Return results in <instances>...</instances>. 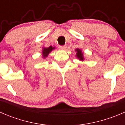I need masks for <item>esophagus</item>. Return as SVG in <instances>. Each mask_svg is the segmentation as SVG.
<instances>
[{"label": "esophagus", "instance_id": "esophagus-1", "mask_svg": "<svg viewBox=\"0 0 125 125\" xmlns=\"http://www.w3.org/2000/svg\"><path fill=\"white\" fill-rule=\"evenodd\" d=\"M59 48L60 49V50H65V49L66 48V45H63V46H59Z\"/></svg>", "mask_w": 125, "mask_h": 125}]
</instances>
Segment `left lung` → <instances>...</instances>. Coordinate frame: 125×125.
I'll use <instances>...</instances> for the list:
<instances>
[{"mask_svg": "<svg viewBox=\"0 0 125 125\" xmlns=\"http://www.w3.org/2000/svg\"><path fill=\"white\" fill-rule=\"evenodd\" d=\"M75 51H76V54L75 56L80 61H83L85 60V57L83 56V52H82V50L79 48H77L75 50Z\"/></svg>", "mask_w": 125, "mask_h": 125, "instance_id": "obj_1", "label": "left lung"}]
</instances>
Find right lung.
I'll list each match as a JSON object with an SVG mask.
<instances>
[{
    "mask_svg": "<svg viewBox=\"0 0 125 125\" xmlns=\"http://www.w3.org/2000/svg\"><path fill=\"white\" fill-rule=\"evenodd\" d=\"M55 50V47H52V46H50L48 48H42V57L43 59H45L46 57H48V55H49V54L52 51V50Z\"/></svg>",
    "mask_w": 125,
    "mask_h": 125,
    "instance_id": "obj_1",
    "label": "right lung"
}]
</instances>
